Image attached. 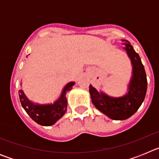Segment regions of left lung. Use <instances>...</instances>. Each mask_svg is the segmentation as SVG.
Listing matches in <instances>:
<instances>
[{
	"mask_svg": "<svg viewBox=\"0 0 159 159\" xmlns=\"http://www.w3.org/2000/svg\"><path fill=\"white\" fill-rule=\"evenodd\" d=\"M125 41L124 48L133 65L128 93L120 98H111L105 94H99L92 85L89 87L91 98L95 107L115 120H123L133 116L143 103L147 89V75L141 59L130 43L127 40Z\"/></svg>",
	"mask_w": 159,
	"mask_h": 159,
	"instance_id": "left-lung-1",
	"label": "left lung"
}]
</instances>
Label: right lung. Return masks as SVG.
I'll return each instance as SVG.
<instances>
[{"instance_id": "add662e5", "label": "right lung", "mask_w": 159, "mask_h": 159, "mask_svg": "<svg viewBox=\"0 0 159 159\" xmlns=\"http://www.w3.org/2000/svg\"><path fill=\"white\" fill-rule=\"evenodd\" d=\"M74 82L68 83L64 87L60 99L56 101L53 104H34L26 98L21 90L19 91L20 101L25 111L27 112L32 120L42 126H51L65 114L67 106L66 92L70 91L72 86H74Z\"/></svg>"}]
</instances>
